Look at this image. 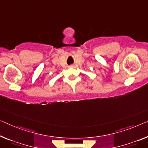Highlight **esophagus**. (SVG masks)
I'll list each match as a JSON object with an SVG mask.
<instances>
[{
  "instance_id": "1",
  "label": "esophagus",
  "mask_w": 148,
  "mask_h": 148,
  "mask_svg": "<svg viewBox=\"0 0 148 148\" xmlns=\"http://www.w3.org/2000/svg\"><path fill=\"white\" fill-rule=\"evenodd\" d=\"M75 66H74V65H70V66H69V67H71V68H72V67H74Z\"/></svg>"
}]
</instances>
